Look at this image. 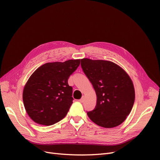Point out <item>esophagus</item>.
<instances>
[{"mask_svg":"<svg viewBox=\"0 0 160 160\" xmlns=\"http://www.w3.org/2000/svg\"><path fill=\"white\" fill-rule=\"evenodd\" d=\"M84 100H85V98H84V96H83V97H82V98L81 99H79V102L83 103L84 102Z\"/></svg>","mask_w":160,"mask_h":160,"instance_id":"esophagus-1","label":"esophagus"}]
</instances>
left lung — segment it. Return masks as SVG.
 <instances>
[{"label": "left lung", "mask_w": 160, "mask_h": 160, "mask_svg": "<svg viewBox=\"0 0 160 160\" xmlns=\"http://www.w3.org/2000/svg\"><path fill=\"white\" fill-rule=\"evenodd\" d=\"M81 67L95 91L97 104L88 117L99 126L112 128L122 124L132 109L135 89L130 77L113 62L81 60Z\"/></svg>", "instance_id": "left-lung-1"}]
</instances>
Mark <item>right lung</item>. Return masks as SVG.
<instances>
[{
    "label": "right lung",
    "mask_w": 160,
    "mask_h": 160,
    "mask_svg": "<svg viewBox=\"0 0 160 160\" xmlns=\"http://www.w3.org/2000/svg\"><path fill=\"white\" fill-rule=\"evenodd\" d=\"M79 65L80 59L47 62L34 71L22 93L24 106L32 121L48 126L65 117L73 100L68 79Z\"/></svg>",
    "instance_id": "add662e5"
}]
</instances>
